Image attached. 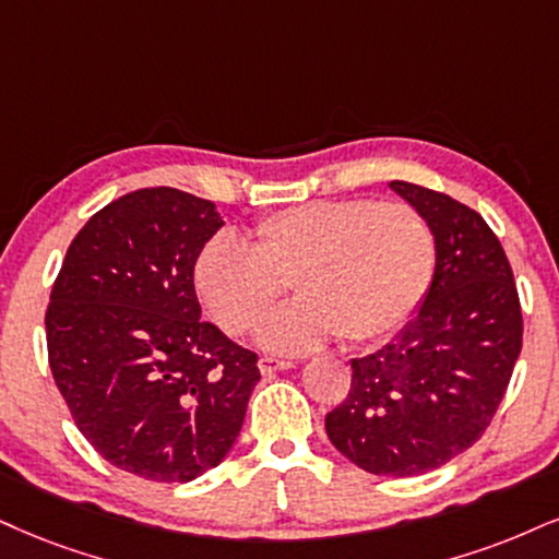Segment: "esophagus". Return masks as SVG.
Instances as JSON below:
<instances>
[{"label": "esophagus", "mask_w": 559, "mask_h": 559, "mask_svg": "<svg viewBox=\"0 0 559 559\" xmlns=\"http://www.w3.org/2000/svg\"><path fill=\"white\" fill-rule=\"evenodd\" d=\"M290 360H285V357H274V355H264V357H261V360H259V370H261V373H264V376H274V373H277V370H287V368H290Z\"/></svg>", "instance_id": "obj_1"}]
</instances>
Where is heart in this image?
I'll use <instances>...</instances> for the list:
<instances>
[{"label":"heart","instance_id":"1","mask_svg":"<svg viewBox=\"0 0 559 559\" xmlns=\"http://www.w3.org/2000/svg\"><path fill=\"white\" fill-rule=\"evenodd\" d=\"M436 259V233L417 206L329 199L261 217L248 246L212 238L194 282L230 336L257 329L290 285L300 298L261 329V342L295 353L334 334L365 344L399 332L423 306Z\"/></svg>","mask_w":559,"mask_h":559}]
</instances>
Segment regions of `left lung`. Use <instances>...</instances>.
<instances>
[{
	"label": "left lung",
	"mask_w": 559,
	"mask_h": 559,
	"mask_svg": "<svg viewBox=\"0 0 559 559\" xmlns=\"http://www.w3.org/2000/svg\"><path fill=\"white\" fill-rule=\"evenodd\" d=\"M391 189L436 233V274L399 340L355 357L326 436L365 472L415 477L485 436L521 355L523 319L511 261L479 212L417 183Z\"/></svg>",
	"instance_id": "obj_1"
}]
</instances>
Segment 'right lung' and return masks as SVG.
<instances>
[{
  "mask_svg": "<svg viewBox=\"0 0 559 559\" xmlns=\"http://www.w3.org/2000/svg\"><path fill=\"white\" fill-rule=\"evenodd\" d=\"M223 227L170 186L114 199L61 261L46 308L48 365L74 425L108 464L191 481L227 456L259 357L202 321L194 264Z\"/></svg>",
  "mask_w": 559,
  "mask_h": 559,
  "instance_id": "1",
  "label": "right lung"
}]
</instances>
